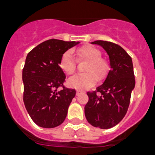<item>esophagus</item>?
<instances>
[{
    "label": "esophagus",
    "instance_id": "obj_1",
    "mask_svg": "<svg viewBox=\"0 0 155 155\" xmlns=\"http://www.w3.org/2000/svg\"><path fill=\"white\" fill-rule=\"evenodd\" d=\"M81 92H83V91H82V90H81V89L77 90V94H80V93H81Z\"/></svg>",
    "mask_w": 155,
    "mask_h": 155
}]
</instances>
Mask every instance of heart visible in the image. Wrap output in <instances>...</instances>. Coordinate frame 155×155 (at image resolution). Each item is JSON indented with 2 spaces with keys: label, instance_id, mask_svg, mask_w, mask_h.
Returning <instances> with one entry per match:
<instances>
[{
  "label": "heart",
  "instance_id": "obj_1",
  "mask_svg": "<svg viewBox=\"0 0 155 155\" xmlns=\"http://www.w3.org/2000/svg\"><path fill=\"white\" fill-rule=\"evenodd\" d=\"M80 61H87L84 67V73L78 74L68 81L71 87L76 88H87L94 85L96 80H102L106 76L109 70L107 60L101 57L102 53L98 48L91 45L83 46L75 53ZM60 67L67 74H72L77 68L76 59L70 51L64 53L60 61Z\"/></svg>",
  "mask_w": 155,
  "mask_h": 155
}]
</instances>
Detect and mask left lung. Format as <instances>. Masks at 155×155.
<instances>
[{"mask_svg": "<svg viewBox=\"0 0 155 155\" xmlns=\"http://www.w3.org/2000/svg\"><path fill=\"white\" fill-rule=\"evenodd\" d=\"M91 43L101 46L108 53L110 70L95 91L87 92L88 102L84 107V115L93 127L109 129L124 119L130 105L131 92L135 87L132 59L116 43L102 40Z\"/></svg>", "mask_w": 155, "mask_h": 155, "instance_id": "obj_1", "label": "left lung"}]
</instances>
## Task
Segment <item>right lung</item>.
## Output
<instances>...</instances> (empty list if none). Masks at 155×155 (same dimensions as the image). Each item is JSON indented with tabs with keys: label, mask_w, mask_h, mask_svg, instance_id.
I'll return each instance as SVG.
<instances>
[{
	"label": "right lung",
	"mask_w": 155,
	"mask_h": 155,
	"mask_svg": "<svg viewBox=\"0 0 155 155\" xmlns=\"http://www.w3.org/2000/svg\"><path fill=\"white\" fill-rule=\"evenodd\" d=\"M78 43L49 39L27 55L22 71L23 101L30 117L39 127L53 128L65 120L76 91L64 86L66 75L60 61L67 50Z\"/></svg>",
	"instance_id": "add662e5"
}]
</instances>
